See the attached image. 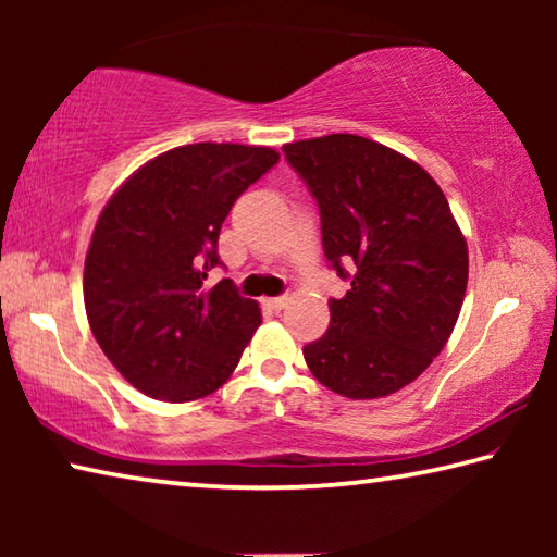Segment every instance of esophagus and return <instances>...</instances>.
<instances>
[{"label": "esophagus", "instance_id": "esophagus-1", "mask_svg": "<svg viewBox=\"0 0 557 557\" xmlns=\"http://www.w3.org/2000/svg\"><path fill=\"white\" fill-rule=\"evenodd\" d=\"M262 305L272 309V312H280V309H285L287 297H268V299H262Z\"/></svg>", "mask_w": 557, "mask_h": 557}]
</instances>
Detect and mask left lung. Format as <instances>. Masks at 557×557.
Returning <instances> with one entry per match:
<instances>
[{
  "instance_id": "left-lung-1",
  "label": "left lung",
  "mask_w": 557,
  "mask_h": 557,
  "mask_svg": "<svg viewBox=\"0 0 557 557\" xmlns=\"http://www.w3.org/2000/svg\"><path fill=\"white\" fill-rule=\"evenodd\" d=\"M282 152L319 206L329 265L351 285L301 351L309 371L351 400L405 388L445 348L467 292V240L445 194L412 159L358 135Z\"/></svg>"
}]
</instances>
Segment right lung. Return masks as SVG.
I'll list each match as a JSON object with an SVG mask.
<instances>
[{"label":"right lung","mask_w":557,"mask_h":557,"mask_svg":"<svg viewBox=\"0 0 557 557\" xmlns=\"http://www.w3.org/2000/svg\"><path fill=\"white\" fill-rule=\"evenodd\" d=\"M270 147L199 143L139 166L102 209L83 299L102 354L149 398L199 400L231 379L262 317L231 280L211 289L238 196L277 164Z\"/></svg>","instance_id":"obj_1"}]
</instances>
